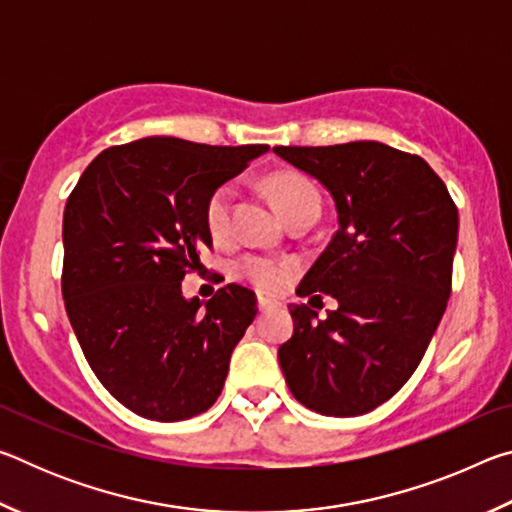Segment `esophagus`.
<instances>
[{
  "label": "esophagus",
  "instance_id": "34e87169",
  "mask_svg": "<svg viewBox=\"0 0 512 512\" xmlns=\"http://www.w3.org/2000/svg\"><path fill=\"white\" fill-rule=\"evenodd\" d=\"M268 307H271V302H268L266 298H259V300H257V309H259V311H266Z\"/></svg>",
  "mask_w": 512,
  "mask_h": 512
}]
</instances>
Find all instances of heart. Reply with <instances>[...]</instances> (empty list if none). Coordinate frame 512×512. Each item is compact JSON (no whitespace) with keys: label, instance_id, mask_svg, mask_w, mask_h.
<instances>
[{"label":"heart","instance_id":"b5f03b06","mask_svg":"<svg viewBox=\"0 0 512 512\" xmlns=\"http://www.w3.org/2000/svg\"><path fill=\"white\" fill-rule=\"evenodd\" d=\"M268 189L275 205L280 212L287 216L300 214V212H316L320 210V194L316 185L309 178L300 176V173L280 171L268 178ZM237 189L232 183H223L214 189L205 203V223L210 228V235L216 241H225L232 235V203H235ZM237 271L241 277L257 287L259 291H280L284 282L289 280L291 264L282 262L275 257L264 255H246L237 264Z\"/></svg>","mask_w":512,"mask_h":512}]
</instances>
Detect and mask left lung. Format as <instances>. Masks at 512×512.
Listing matches in <instances>:
<instances>
[{
    "instance_id": "1",
    "label": "left lung",
    "mask_w": 512,
    "mask_h": 512,
    "mask_svg": "<svg viewBox=\"0 0 512 512\" xmlns=\"http://www.w3.org/2000/svg\"><path fill=\"white\" fill-rule=\"evenodd\" d=\"M273 151L314 176L339 212L298 296L327 292L340 309L316 321L308 305H291L293 336L277 359L300 404L354 418L391 400L420 366L452 293L458 210L420 155L381 142Z\"/></svg>"
}]
</instances>
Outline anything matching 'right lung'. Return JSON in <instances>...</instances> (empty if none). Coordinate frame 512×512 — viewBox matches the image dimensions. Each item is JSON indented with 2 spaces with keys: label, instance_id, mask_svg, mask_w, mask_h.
Wrapping results in <instances>:
<instances>
[{
  "label": "right lung",
  "instance_id": "obj_1",
  "mask_svg": "<svg viewBox=\"0 0 512 512\" xmlns=\"http://www.w3.org/2000/svg\"><path fill=\"white\" fill-rule=\"evenodd\" d=\"M266 151L144 137L101 151L67 198L69 323L106 391L142 418H194L223 391L255 293L228 284L185 300L180 282L212 248L207 198Z\"/></svg>",
  "mask_w": 512,
  "mask_h": 512
}]
</instances>
